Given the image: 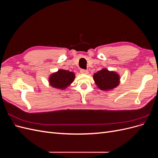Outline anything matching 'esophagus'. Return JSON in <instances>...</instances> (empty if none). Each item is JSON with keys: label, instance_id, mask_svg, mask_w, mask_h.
I'll return each mask as SVG.
<instances>
[{"label": "esophagus", "instance_id": "esophagus-1", "mask_svg": "<svg viewBox=\"0 0 158 158\" xmlns=\"http://www.w3.org/2000/svg\"><path fill=\"white\" fill-rule=\"evenodd\" d=\"M80 73H82V74H88V71L87 70H85V69H81L80 70Z\"/></svg>", "mask_w": 158, "mask_h": 158}]
</instances>
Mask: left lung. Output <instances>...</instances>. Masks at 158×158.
<instances>
[{
	"label": "left lung",
	"instance_id": "1",
	"mask_svg": "<svg viewBox=\"0 0 158 158\" xmlns=\"http://www.w3.org/2000/svg\"><path fill=\"white\" fill-rule=\"evenodd\" d=\"M98 87L102 90H109L116 88L119 84V76L114 72L103 69L94 75Z\"/></svg>",
	"mask_w": 158,
	"mask_h": 158
}]
</instances>
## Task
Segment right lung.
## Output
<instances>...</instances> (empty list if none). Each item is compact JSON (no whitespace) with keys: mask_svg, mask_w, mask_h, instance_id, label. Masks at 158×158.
Masks as SVG:
<instances>
[{"mask_svg":"<svg viewBox=\"0 0 158 158\" xmlns=\"http://www.w3.org/2000/svg\"><path fill=\"white\" fill-rule=\"evenodd\" d=\"M75 78L73 72L66 70H59L58 72L52 74L49 77V83L51 86L59 89H65L70 85Z\"/></svg>","mask_w":158,"mask_h":158,"instance_id":"right-lung-1","label":"right lung"}]
</instances>
